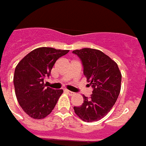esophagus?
Returning a JSON list of instances; mask_svg holds the SVG:
<instances>
[{
	"instance_id": "1",
	"label": "esophagus",
	"mask_w": 146,
	"mask_h": 146,
	"mask_svg": "<svg viewBox=\"0 0 146 146\" xmlns=\"http://www.w3.org/2000/svg\"><path fill=\"white\" fill-rule=\"evenodd\" d=\"M66 92H67V93H68V95H69V96H72V95L74 94V92H71V91H69V90H66Z\"/></svg>"
}]
</instances>
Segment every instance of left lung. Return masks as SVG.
Segmentation results:
<instances>
[{
    "label": "left lung",
    "mask_w": 146,
    "mask_h": 146,
    "mask_svg": "<svg viewBox=\"0 0 146 146\" xmlns=\"http://www.w3.org/2000/svg\"><path fill=\"white\" fill-rule=\"evenodd\" d=\"M72 53L82 61L84 75L93 89L90 98L84 96L81 106L74 107V113L84 121L100 120L110 111L119 97L121 72L117 63L99 50L83 48Z\"/></svg>",
    "instance_id": "1"
}]
</instances>
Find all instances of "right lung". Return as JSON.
I'll return each mask as SVG.
<instances>
[{"label":"right lung","instance_id":"right-lung-1","mask_svg":"<svg viewBox=\"0 0 146 146\" xmlns=\"http://www.w3.org/2000/svg\"><path fill=\"white\" fill-rule=\"evenodd\" d=\"M68 51L38 48L27 54L15 67V96L23 110L33 119H42L48 115L63 92L62 90L45 87L44 79L50 76L56 60Z\"/></svg>","mask_w":146,"mask_h":146}]
</instances>
